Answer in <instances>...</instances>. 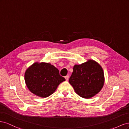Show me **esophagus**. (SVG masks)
Segmentation results:
<instances>
[{
	"instance_id": "1",
	"label": "esophagus",
	"mask_w": 129,
	"mask_h": 129,
	"mask_svg": "<svg viewBox=\"0 0 129 129\" xmlns=\"http://www.w3.org/2000/svg\"><path fill=\"white\" fill-rule=\"evenodd\" d=\"M69 76L68 75H67V76H65V79H66V81H68V80H69Z\"/></svg>"
}]
</instances>
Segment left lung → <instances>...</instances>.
<instances>
[{"mask_svg": "<svg viewBox=\"0 0 129 129\" xmlns=\"http://www.w3.org/2000/svg\"><path fill=\"white\" fill-rule=\"evenodd\" d=\"M69 82L80 96L90 99L99 92L103 86V69L92 60L80 65L75 64Z\"/></svg>", "mask_w": 129, "mask_h": 129, "instance_id": "left-lung-1", "label": "left lung"}]
</instances>
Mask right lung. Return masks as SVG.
I'll return each mask as SVG.
<instances>
[{
	"label": "right lung",
	"mask_w": 129,
	"mask_h": 129,
	"mask_svg": "<svg viewBox=\"0 0 129 129\" xmlns=\"http://www.w3.org/2000/svg\"><path fill=\"white\" fill-rule=\"evenodd\" d=\"M65 80L60 75L59 71L48 63H35L25 74L27 88L34 94L41 97L52 95L58 85Z\"/></svg>",
	"instance_id": "right-lung-1"
}]
</instances>
